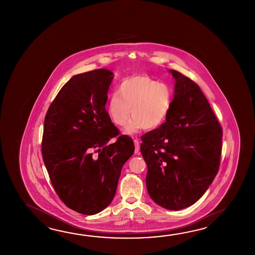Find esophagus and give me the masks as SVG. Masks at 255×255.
<instances>
[{"label": "esophagus", "mask_w": 255, "mask_h": 255, "mask_svg": "<svg viewBox=\"0 0 255 255\" xmlns=\"http://www.w3.org/2000/svg\"><path fill=\"white\" fill-rule=\"evenodd\" d=\"M134 144H135V153L139 154V140L138 139H134Z\"/></svg>", "instance_id": "34e87169"}]
</instances>
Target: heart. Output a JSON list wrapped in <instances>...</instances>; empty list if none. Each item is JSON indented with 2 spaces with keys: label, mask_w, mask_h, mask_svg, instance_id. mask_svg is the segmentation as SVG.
Masks as SVG:
<instances>
[{
  "label": "heart",
  "mask_w": 255,
  "mask_h": 255,
  "mask_svg": "<svg viewBox=\"0 0 255 255\" xmlns=\"http://www.w3.org/2000/svg\"><path fill=\"white\" fill-rule=\"evenodd\" d=\"M172 106V91L167 84L146 75H135L123 79L118 94L109 98L108 111L115 125L126 128L127 134L137 130L155 129L162 125Z\"/></svg>",
  "instance_id": "obj_1"
}]
</instances>
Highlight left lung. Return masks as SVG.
<instances>
[{
    "mask_svg": "<svg viewBox=\"0 0 255 255\" xmlns=\"http://www.w3.org/2000/svg\"><path fill=\"white\" fill-rule=\"evenodd\" d=\"M166 122L142 135L147 192L159 206L179 211L194 204L218 173L222 128L200 87L178 71Z\"/></svg>",
    "mask_w": 255,
    "mask_h": 255,
    "instance_id": "8db88e82",
    "label": "left lung"
}]
</instances>
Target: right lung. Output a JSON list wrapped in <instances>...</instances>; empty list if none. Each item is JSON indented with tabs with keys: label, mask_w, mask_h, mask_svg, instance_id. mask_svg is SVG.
I'll return each mask as SVG.
<instances>
[{
	"label": "right lung",
	"mask_w": 255,
	"mask_h": 255,
	"mask_svg": "<svg viewBox=\"0 0 255 255\" xmlns=\"http://www.w3.org/2000/svg\"><path fill=\"white\" fill-rule=\"evenodd\" d=\"M114 74L97 69L74 76L61 88L44 119L42 155L56 194L86 215L114 199L123 165L135 150L120 135L106 109Z\"/></svg>",
	"instance_id": "right-lung-1"
}]
</instances>
